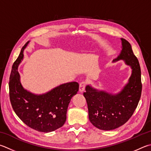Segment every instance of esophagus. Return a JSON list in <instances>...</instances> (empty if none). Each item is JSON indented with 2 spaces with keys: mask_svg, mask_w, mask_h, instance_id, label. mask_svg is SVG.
I'll return each mask as SVG.
<instances>
[{
  "mask_svg": "<svg viewBox=\"0 0 151 151\" xmlns=\"http://www.w3.org/2000/svg\"><path fill=\"white\" fill-rule=\"evenodd\" d=\"M87 83L86 81H82L79 84V91L81 92H83L85 89V86H86Z\"/></svg>",
  "mask_w": 151,
  "mask_h": 151,
  "instance_id": "1",
  "label": "esophagus"
}]
</instances>
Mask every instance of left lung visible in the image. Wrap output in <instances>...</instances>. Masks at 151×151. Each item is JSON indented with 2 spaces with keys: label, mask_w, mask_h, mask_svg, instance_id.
<instances>
[{
  "label": "left lung",
  "mask_w": 151,
  "mask_h": 151,
  "mask_svg": "<svg viewBox=\"0 0 151 151\" xmlns=\"http://www.w3.org/2000/svg\"><path fill=\"white\" fill-rule=\"evenodd\" d=\"M122 50L114 62L123 60L132 68V73L121 92L111 94L87 85L83 93L88 109L89 119L100 129H115L127 122L137 107L142 91L141 68L131 45L122 38Z\"/></svg>",
  "instance_id": "left-lung-1"
}]
</instances>
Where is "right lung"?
<instances>
[{
	"label": "right lung",
	"mask_w": 151,
	"mask_h": 151,
	"mask_svg": "<svg viewBox=\"0 0 151 151\" xmlns=\"http://www.w3.org/2000/svg\"><path fill=\"white\" fill-rule=\"evenodd\" d=\"M28 43L23 46L12 65L9 80L10 103L16 114L26 125L40 132H51L64 125L68 104L78 91L79 84L76 82L63 84L42 95L32 94L24 89L18 67Z\"/></svg>",
	"instance_id": "1"
}]
</instances>
